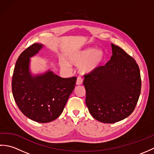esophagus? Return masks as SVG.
<instances>
[{
  "label": "esophagus",
  "mask_w": 154,
  "mask_h": 154,
  "mask_svg": "<svg viewBox=\"0 0 154 154\" xmlns=\"http://www.w3.org/2000/svg\"><path fill=\"white\" fill-rule=\"evenodd\" d=\"M83 83V79L82 78L79 77H77V81H76V85H81Z\"/></svg>",
  "instance_id": "1"
}]
</instances>
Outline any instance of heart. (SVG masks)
Wrapping results in <instances>:
<instances>
[{
    "label": "heart",
    "mask_w": 154,
    "mask_h": 154,
    "mask_svg": "<svg viewBox=\"0 0 154 154\" xmlns=\"http://www.w3.org/2000/svg\"><path fill=\"white\" fill-rule=\"evenodd\" d=\"M104 58L103 50L89 48L70 52L65 57V60L71 65L79 66V71L81 73L89 74L100 66ZM67 64L65 61H61L60 66L62 68H67L69 65Z\"/></svg>",
    "instance_id": "b5f03b06"
}]
</instances>
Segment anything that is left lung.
Segmentation results:
<instances>
[{"label":"left lung","mask_w":154,"mask_h":154,"mask_svg":"<svg viewBox=\"0 0 154 154\" xmlns=\"http://www.w3.org/2000/svg\"><path fill=\"white\" fill-rule=\"evenodd\" d=\"M112 55L104 66L85 75L86 105L94 119L115 123L134 110L141 91L140 69L134 59L111 44Z\"/></svg>","instance_id":"left-lung-1"}]
</instances>
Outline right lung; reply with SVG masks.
Instances as JSON below:
<instances>
[{"mask_svg":"<svg viewBox=\"0 0 154 154\" xmlns=\"http://www.w3.org/2000/svg\"><path fill=\"white\" fill-rule=\"evenodd\" d=\"M43 46L34 44L20 55L13 72L12 91L16 104L26 116L37 122L47 123L63 112L77 78H61L50 70L32 75L30 57Z\"/></svg>","mask_w":154,"mask_h":154,"instance_id":"1","label":"right lung"}]
</instances>
